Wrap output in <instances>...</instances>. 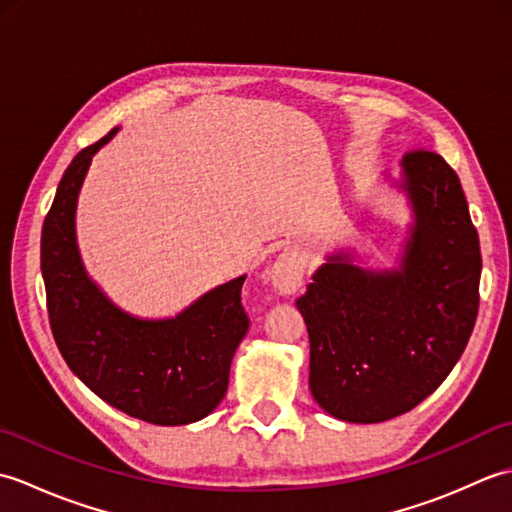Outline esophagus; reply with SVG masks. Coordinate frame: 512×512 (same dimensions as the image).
Wrapping results in <instances>:
<instances>
[{"mask_svg": "<svg viewBox=\"0 0 512 512\" xmlns=\"http://www.w3.org/2000/svg\"><path fill=\"white\" fill-rule=\"evenodd\" d=\"M270 281L279 292H290L299 290V286L303 284V264L297 255L292 253H284L277 257V262L270 268Z\"/></svg>", "mask_w": 512, "mask_h": 512, "instance_id": "obj_1", "label": "esophagus"}]
</instances>
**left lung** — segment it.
Instances as JSON below:
<instances>
[{"label":"left lung","mask_w":512,"mask_h":512,"mask_svg":"<svg viewBox=\"0 0 512 512\" xmlns=\"http://www.w3.org/2000/svg\"><path fill=\"white\" fill-rule=\"evenodd\" d=\"M416 224L400 270L332 257L297 299L310 336V391L330 416L383 422L433 394L458 363L480 308V239L458 173L438 151L402 158Z\"/></svg>","instance_id":"8db88e82"}]
</instances>
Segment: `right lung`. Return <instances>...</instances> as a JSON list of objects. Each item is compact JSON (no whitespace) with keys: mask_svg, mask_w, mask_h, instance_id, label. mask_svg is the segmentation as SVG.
<instances>
[{"mask_svg":"<svg viewBox=\"0 0 512 512\" xmlns=\"http://www.w3.org/2000/svg\"><path fill=\"white\" fill-rule=\"evenodd\" d=\"M116 134L81 149L43 220L41 273L52 336L65 363L96 396L151 424H189L220 405L231 361L248 330L246 277L206 292L167 321H140L88 279L74 239V209L92 156Z\"/></svg>","mask_w":512,"mask_h":512,"instance_id":"1","label":"right lung"}]
</instances>
